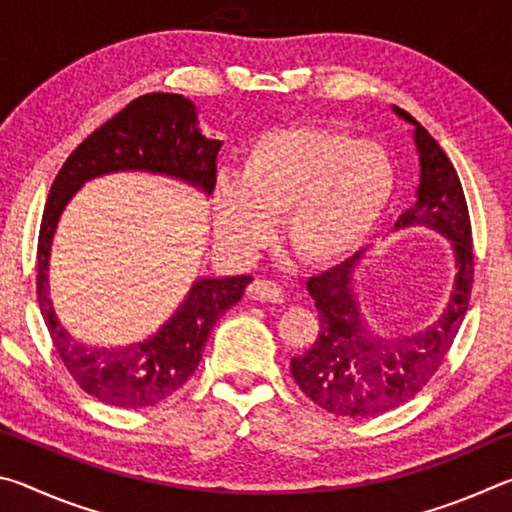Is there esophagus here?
I'll return each instance as SVG.
<instances>
[{
	"instance_id": "34e87169",
	"label": "esophagus",
	"mask_w": 512,
	"mask_h": 512,
	"mask_svg": "<svg viewBox=\"0 0 512 512\" xmlns=\"http://www.w3.org/2000/svg\"><path fill=\"white\" fill-rule=\"evenodd\" d=\"M246 293L259 302H282V287L271 280H255Z\"/></svg>"
}]
</instances>
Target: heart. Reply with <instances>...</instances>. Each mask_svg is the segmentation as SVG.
Masks as SVG:
<instances>
[{"instance_id":"obj_1","label":"heart","mask_w":512,"mask_h":512,"mask_svg":"<svg viewBox=\"0 0 512 512\" xmlns=\"http://www.w3.org/2000/svg\"><path fill=\"white\" fill-rule=\"evenodd\" d=\"M395 171L372 142L318 126L273 128L248 146L237 180L216 187V230L253 250L282 216V239L307 264L354 253L391 201Z\"/></svg>"}]
</instances>
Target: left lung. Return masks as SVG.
<instances>
[{"mask_svg":"<svg viewBox=\"0 0 512 512\" xmlns=\"http://www.w3.org/2000/svg\"><path fill=\"white\" fill-rule=\"evenodd\" d=\"M395 112L415 124L422 167L418 203L400 216L395 230L429 225L443 232L454 241L458 273L452 300L438 323L393 341L372 336L366 323H361L350 289L359 255L309 277L307 289L316 302L320 329L314 345L291 359V375L320 409L348 418H372L393 411L427 386L461 329L474 280L470 212L454 164L409 112L400 108Z\"/></svg>","mask_w":512,"mask_h":512,"instance_id":"left-lung-1","label":"left lung"}]
</instances>
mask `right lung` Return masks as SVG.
<instances>
[{
  "mask_svg": "<svg viewBox=\"0 0 512 512\" xmlns=\"http://www.w3.org/2000/svg\"><path fill=\"white\" fill-rule=\"evenodd\" d=\"M221 144L198 131L192 101L183 94L153 92L131 101L88 135L54 178L38 235V305L67 372L103 404L137 409L176 393L194 375L214 323L237 305L253 277L198 280L183 307L153 339L119 350L88 348L65 332L49 300L47 264L58 216L85 180L121 169L167 173L210 194Z\"/></svg>",
  "mask_w": 512,
  "mask_h": 512,
  "instance_id": "1",
  "label": "right lung"
}]
</instances>
